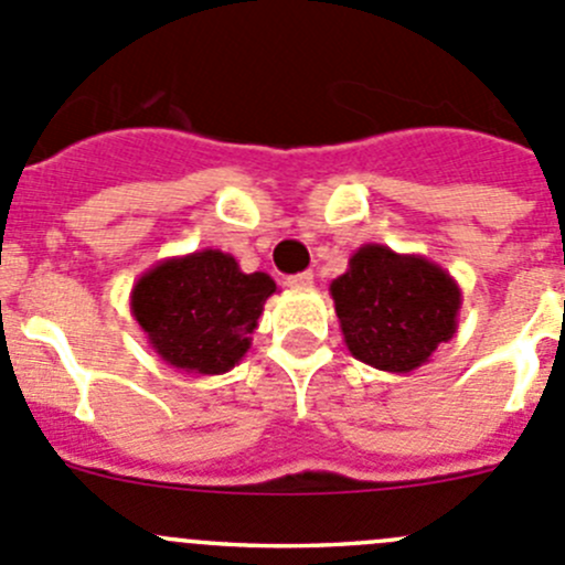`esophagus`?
I'll use <instances>...</instances> for the list:
<instances>
[{
	"label": "esophagus",
	"instance_id": "1",
	"mask_svg": "<svg viewBox=\"0 0 565 565\" xmlns=\"http://www.w3.org/2000/svg\"><path fill=\"white\" fill-rule=\"evenodd\" d=\"M289 289H311L315 287V276L311 273H298V276L287 278Z\"/></svg>",
	"mask_w": 565,
	"mask_h": 565
}]
</instances>
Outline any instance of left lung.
<instances>
[{
	"mask_svg": "<svg viewBox=\"0 0 565 565\" xmlns=\"http://www.w3.org/2000/svg\"><path fill=\"white\" fill-rule=\"evenodd\" d=\"M333 309L350 353L383 372L428 364L450 342L461 311V287L441 265L366 243L331 281Z\"/></svg>",
	"mask_w": 565,
	"mask_h": 565,
	"instance_id": "left-lung-1",
	"label": "left lung"
}]
</instances>
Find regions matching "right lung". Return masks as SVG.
<instances>
[{"instance_id": "1", "label": "right lung", "mask_w": 565, "mask_h": 565, "mask_svg": "<svg viewBox=\"0 0 565 565\" xmlns=\"http://www.w3.org/2000/svg\"><path fill=\"white\" fill-rule=\"evenodd\" d=\"M276 289L267 273H243L232 254L204 248L157 262L135 281L129 306L168 366L223 375L250 350V333Z\"/></svg>"}]
</instances>
